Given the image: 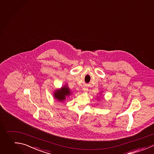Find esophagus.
Returning a JSON list of instances; mask_svg holds the SVG:
<instances>
[{
  "instance_id": "1",
  "label": "esophagus",
  "mask_w": 154,
  "mask_h": 154,
  "mask_svg": "<svg viewBox=\"0 0 154 154\" xmlns=\"http://www.w3.org/2000/svg\"><path fill=\"white\" fill-rule=\"evenodd\" d=\"M88 88H86V87H84L83 88H82V91H83V92L84 93H87V91H88Z\"/></svg>"
}]
</instances>
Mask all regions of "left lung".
<instances>
[{"mask_svg":"<svg viewBox=\"0 0 154 154\" xmlns=\"http://www.w3.org/2000/svg\"><path fill=\"white\" fill-rule=\"evenodd\" d=\"M100 92H101V93H102V91H100ZM99 97H100V96H99ZM99 97H97V98H98V99H99Z\"/></svg>","mask_w":154,"mask_h":154,"instance_id":"left-lung-1","label":"left lung"}]
</instances>
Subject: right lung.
Segmentation results:
<instances>
[{
	"label": "right lung",
	"mask_w": 154,
	"mask_h": 154,
	"mask_svg": "<svg viewBox=\"0 0 154 154\" xmlns=\"http://www.w3.org/2000/svg\"><path fill=\"white\" fill-rule=\"evenodd\" d=\"M53 94L54 98L56 99L58 102H63L66 100V97H68L71 95L72 92L67 85L65 84V85L61 88L55 90Z\"/></svg>",
	"instance_id": "right-lung-1"
}]
</instances>
